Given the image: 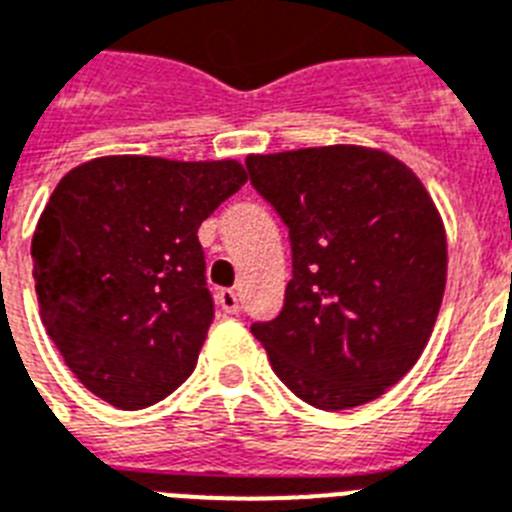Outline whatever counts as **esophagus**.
<instances>
[{"label": "esophagus", "instance_id": "34e87169", "mask_svg": "<svg viewBox=\"0 0 512 512\" xmlns=\"http://www.w3.org/2000/svg\"><path fill=\"white\" fill-rule=\"evenodd\" d=\"M219 306H222L224 312L227 314H237V309H240V304H237V293L232 288H224L219 290Z\"/></svg>", "mask_w": 512, "mask_h": 512}]
</instances>
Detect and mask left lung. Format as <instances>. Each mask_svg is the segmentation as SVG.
Wrapping results in <instances>:
<instances>
[{
    "label": "left lung",
    "instance_id": "left-lung-1",
    "mask_svg": "<svg viewBox=\"0 0 512 512\" xmlns=\"http://www.w3.org/2000/svg\"><path fill=\"white\" fill-rule=\"evenodd\" d=\"M253 190L288 227L293 277L253 322L272 370L317 410L378 399L423 354L447 285V237L420 179L357 145L248 155Z\"/></svg>",
    "mask_w": 512,
    "mask_h": 512
}]
</instances>
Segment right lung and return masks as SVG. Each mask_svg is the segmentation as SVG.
Returning <instances> with one entry per match:
<instances>
[{
    "label": "right lung",
    "instance_id": "obj_1",
    "mask_svg": "<svg viewBox=\"0 0 512 512\" xmlns=\"http://www.w3.org/2000/svg\"><path fill=\"white\" fill-rule=\"evenodd\" d=\"M245 185L237 161L110 155L68 171L36 224V298L65 365L142 410L190 378L214 320L198 227Z\"/></svg>",
    "mask_w": 512,
    "mask_h": 512
}]
</instances>
